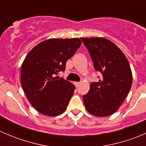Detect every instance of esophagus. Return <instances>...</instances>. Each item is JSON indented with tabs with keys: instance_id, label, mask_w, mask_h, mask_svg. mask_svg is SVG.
<instances>
[{
	"instance_id": "esophagus-1",
	"label": "esophagus",
	"mask_w": 146,
	"mask_h": 146,
	"mask_svg": "<svg viewBox=\"0 0 146 146\" xmlns=\"http://www.w3.org/2000/svg\"><path fill=\"white\" fill-rule=\"evenodd\" d=\"M80 82H74V85H76V88H78L79 85H80Z\"/></svg>"
}]
</instances>
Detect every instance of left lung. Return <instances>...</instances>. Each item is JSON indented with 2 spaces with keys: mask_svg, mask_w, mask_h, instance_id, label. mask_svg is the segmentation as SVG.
Masks as SVG:
<instances>
[{
  "mask_svg": "<svg viewBox=\"0 0 146 146\" xmlns=\"http://www.w3.org/2000/svg\"><path fill=\"white\" fill-rule=\"evenodd\" d=\"M102 73L98 82L90 84L82 99L88 111L97 117L110 116L118 110L130 91L132 73L124 54L112 42L103 37L80 38Z\"/></svg>",
  "mask_w": 146,
  "mask_h": 146,
  "instance_id": "obj_1",
  "label": "left lung"
}]
</instances>
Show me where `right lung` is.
Masks as SVG:
<instances>
[{"label": "right lung", "mask_w": 146, "mask_h": 146, "mask_svg": "<svg viewBox=\"0 0 146 146\" xmlns=\"http://www.w3.org/2000/svg\"><path fill=\"white\" fill-rule=\"evenodd\" d=\"M81 44L79 38L47 39L26 56L21 67L22 86L30 104L41 114L55 117L66 111L76 87L55 76L64 71L67 61Z\"/></svg>", "instance_id": "1"}]
</instances>
